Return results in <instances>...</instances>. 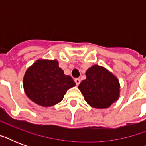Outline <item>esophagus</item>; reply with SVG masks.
<instances>
[{
  "mask_svg": "<svg viewBox=\"0 0 146 146\" xmlns=\"http://www.w3.org/2000/svg\"><path fill=\"white\" fill-rule=\"evenodd\" d=\"M74 81H75L76 86H79V85H80V79H79V78H76V79H75V80H74Z\"/></svg>",
  "mask_w": 146,
  "mask_h": 146,
  "instance_id": "esophagus-1",
  "label": "esophagus"
}]
</instances>
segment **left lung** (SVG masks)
<instances>
[{
  "instance_id": "8db88e82",
  "label": "left lung",
  "mask_w": 146,
  "mask_h": 146,
  "mask_svg": "<svg viewBox=\"0 0 146 146\" xmlns=\"http://www.w3.org/2000/svg\"><path fill=\"white\" fill-rule=\"evenodd\" d=\"M86 79L79 86L87 103L96 108H106L116 102L120 95L117 78L102 66L94 65L86 73Z\"/></svg>"
}]
</instances>
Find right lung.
I'll return each mask as SVG.
<instances>
[{
  "instance_id": "right-lung-1",
  "label": "right lung",
  "mask_w": 146,
  "mask_h": 146,
  "mask_svg": "<svg viewBox=\"0 0 146 146\" xmlns=\"http://www.w3.org/2000/svg\"><path fill=\"white\" fill-rule=\"evenodd\" d=\"M71 76L64 74L56 60H38L29 67L23 78L24 91L33 102L43 107L62 101L66 91L75 86Z\"/></svg>"
}]
</instances>
